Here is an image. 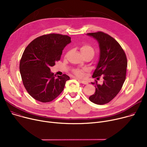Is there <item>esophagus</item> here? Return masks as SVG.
I'll use <instances>...</instances> for the list:
<instances>
[{"instance_id": "esophagus-1", "label": "esophagus", "mask_w": 147, "mask_h": 147, "mask_svg": "<svg viewBox=\"0 0 147 147\" xmlns=\"http://www.w3.org/2000/svg\"><path fill=\"white\" fill-rule=\"evenodd\" d=\"M78 81L80 82V83H82V84H84V85H87V84H88V81H83V80H78Z\"/></svg>"}]
</instances>
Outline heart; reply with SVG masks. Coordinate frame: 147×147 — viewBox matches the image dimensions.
<instances>
[{"instance_id": "b5f03b06", "label": "heart", "mask_w": 147, "mask_h": 147, "mask_svg": "<svg viewBox=\"0 0 147 147\" xmlns=\"http://www.w3.org/2000/svg\"><path fill=\"white\" fill-rule=\"evenodd\" d=\"M80 51L84 56L91 55L92 57L95 55V49L94 47L90 44H84L80 48ZM86 71V68L82 69H75L72 71L73 74L79 78H82L84 76V72Z\"/></svg>"}]
</instances>
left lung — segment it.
I'll return each mask as SVG.
<instances>
[{
  "label": "left lung",
  "mask_w": 147,
  "mask_h": 147,
  "mask_svg": "<svg viewBox=\"0 0 147 147\" xmlns=\"http://www.w3.org/2000/svg\"><path fill=\"white\" fill-rule=\"evenodd\" d=\"M87 34L98 40L100 48L99 61L92 75L96 80L91 82L95 85V92L89 99L98 105L106 104L117 95L125 82L127 56L119 43L107 33L99 31ZM100 76L103 83L98 84L97 80Z\"/></svg>",
  "instance_id": "obj_1"
}]
</instances>
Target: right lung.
Returning a JSON list of instances; mask_svg holds the SVG:
<instances>
[{
	"instance_id": "right-lung-1",
	"label": "right lung",
	"mask_w": 147,
	"mask_h": 147,
	"mask_svg": "<svg viewBox=\"0 0 147 147\" xmlns=\"http://www.w3.org/2000/svg\"><path fill=\"white\" fill-rule=\"evenodd\" d=\"M71 40L67 35L49 33L33 40L25 48L20 61V73L26 90L35 99L49 102L63 91L69 77L63 74L56 78L50 67L60 60Z\"/></svg>"
}]
</instances>
